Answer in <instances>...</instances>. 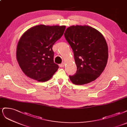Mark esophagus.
<instances>
[{
  "label": "esophagus",
  "instance_id": "34e87169",
  "mask_svg": "<svg viewBox=\"0 0 127 127\" xmlns=\"http://www.w3.org/2000/svg\"><path fill=\"white\" fill-rule=\"evenodd\" d=\"M64 65H65V64H64V63H62V64H59V66H60V67H62V68L64 67Z\"/></svg>",
  "mask_w": 127,
  "mask_h": 127
}]
</instances>
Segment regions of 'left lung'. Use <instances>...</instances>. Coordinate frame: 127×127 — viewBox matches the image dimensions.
<instances>
[{
  "mask_svg": "<svg viewBox=\"0 0 127 127\" xmlns=\"http://www.w3.org/2000/svg\"><path fill=\"white\" fill-rule=\"evenodd\" d=\"M72 48L77 65L76 73L69 76L75 85L95 80L105 68L108 58L107 43L102 34L88 26H72L64 33Z\"/></svg>",
  "mask_w": 127,
  "mask_h": 127,
  "instance_id": "obj_1",
  "label": "left lung"
}]
</instances>
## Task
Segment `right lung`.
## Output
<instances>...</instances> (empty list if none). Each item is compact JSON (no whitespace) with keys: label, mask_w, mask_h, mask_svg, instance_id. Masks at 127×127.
<instances>
[{"label":"right lung","mask_w":127,"mask_h":127,"mask_svg":"<svg viewBox=\"0 0 127 127\" xmlns=\"http://www.w3.org/2000/svg\"><path fill=\"white\" fill-rule=\"evenodd\" d=\"M65 26H34L20 38L17 47V60L23 71L38 81L49 80L59 66L54 63L52 47L62 37Z\"/></svg>","instance_id":"right-lung-1"}]
</instances>
